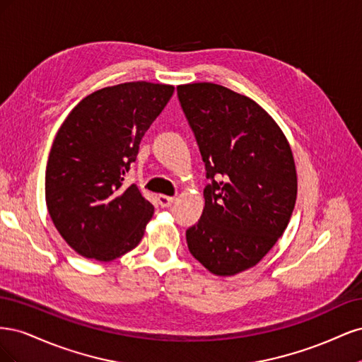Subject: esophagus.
<instances>
[{
    "mask_svg": "<svg viewBox=\"0 0 362 362\" xmlns=\"http://www.w3.org/2000/svg\"><path fill=\"white\" fill-rule=\"evenodd\" d=\"M157 201H158V205L161 208H169L173 204L172 196H166V194H160L158 198H157Z\"/></svg>",
    "mask_w": 362,
    "mask_h": 362,
    "instance_id": "obj_1",
    "label": "esophagus"
}]
</instances>
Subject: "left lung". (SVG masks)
Wrapping results in <instances>:
<instances>
[{"instance_id":"obj_1","label":"left lung","mask_w":362,"mask_h":362,"mask_svg":"<svg viewBox=\"0 0 362 362\" xmlns=\"http://www.w3.org/2000/svg\"><path fill=\"white\" fill-rule=\"evenodd\" d=\"M205 163V206L185 231L190 254L218 276L254 267L290 222L298 194L288 141L250 98L213 83L177 87Z\"/></svg>"}]
</instances>
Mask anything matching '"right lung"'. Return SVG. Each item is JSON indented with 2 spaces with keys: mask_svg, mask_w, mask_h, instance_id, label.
<instances>
[{
  "mask_svg": "<svg viewBox=\"0 0 362 362\" xmlns=\"http://www.w3.org/2000/svg\"><path fill=\"white\" fill-rule=\"evenodd\" d=\"M172 95L173 86L146 81L104 87L64 119L49 152L45 196L57 231L80 255L112 261L140 243L154 206L124 180Z\"/></svg>",
  "mask_w": 362,
  "mask_h": 362,
  "instance_id": "obj_1",
  "label": "right lung"
}]
</instances>
